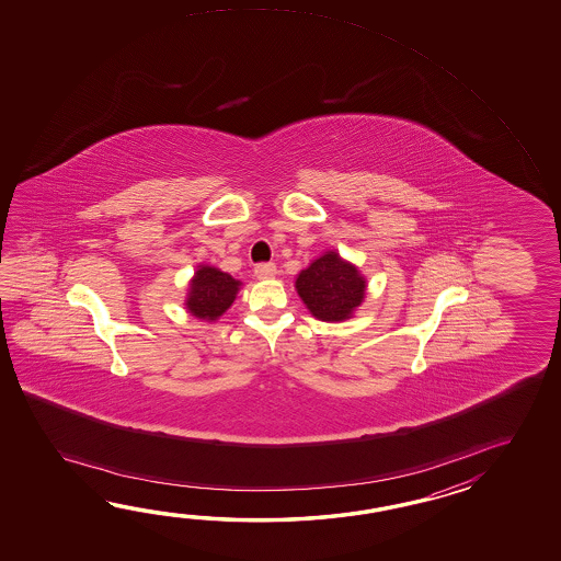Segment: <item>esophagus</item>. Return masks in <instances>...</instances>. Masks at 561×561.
Segmentation results:
<instances>
[{"label":"esophagus","instance_id":"34e87169","mask_svg":"<svg viewBox=\"0 0 561 561\" xmlns=\"http://www.w3.org/2000/svg\"><path fill=\"white\" fill-rule=\"evenodd\" d=\"M254 275L259 278H273L276 275V266L273 263H261L254 266Z\"/></svg>","mask_w":561,"mask_h":561}]
</instances>
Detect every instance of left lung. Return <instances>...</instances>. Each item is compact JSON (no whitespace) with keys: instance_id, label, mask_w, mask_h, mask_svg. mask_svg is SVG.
<instances>
[{"instance_id":"obj_1","label":"left lung","mask_w":561,"mask_h":561,"mask_svg":"<svg viewBox=\"0 0 561 561\" xmlns=\"http://www.w3.org/2000/svg\"><path fill=\"white\" fill-rule=\"evenodd\" d=\"M295 286L314 319L341 322L351 319L363 302L367 280L355 264L343 261L339 252L329 251L298 273Z\"/></svg>"}]
</instances>
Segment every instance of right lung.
I'll return each mask as SVG.
<instances>
[{"mask_svg": "<svg viewBox=\"0 0 561 561\" xmlns=\"http://www.w3.org/2000/svg\"><path fill=\"white\" fill-rule=\"evenodd\" d=\"M239 288L240 283L237 278L222 273L216 266L201 264L198 271L192 276L188 298L184 305L192 317L213 322L218 317H222L228 307L234 302Z\"/></svg>", "mask_w": 561, "mask_h": 561, "instance_id": "obj_1", "label": "right lung"}]
</instances>
